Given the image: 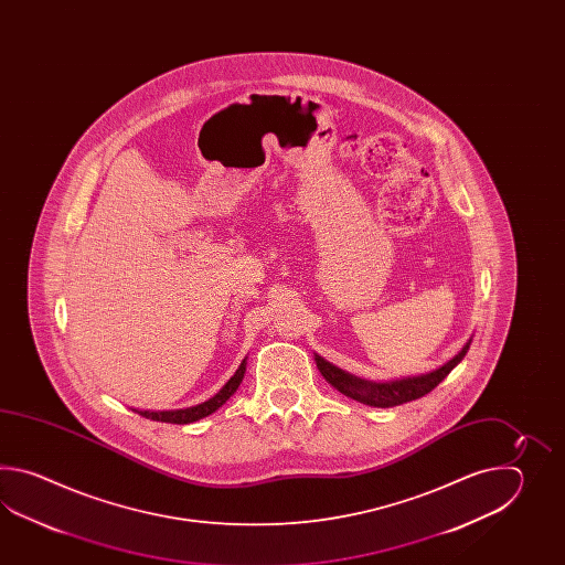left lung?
<instances>
[{
  "instance_id": "left-lung-1",
  "label": "left lung",
  "mask_w": 565,
  "mask_h": 565,
  "mask_svg": "<svg viewBox=\"0 0 565 565\" xmlns=\"http://www.w3.org/2000/svg\"><path fill=\"white\" fill-rule=\"evenodd\" d=\"M469 348L470 339L469 343L460 349V353L445 363L443 367H438V370L430 373H424V375H414V377H404V380L384 382V384L367 382V380H361V377H355L351 373L343 372V370L335 367L333 363L324 361L321 355H315V361H317V367H319V372H321L324 380L333 385L335 390H339L343 396L353 397L361 404H367L373 408H392V406H399V404H406V402L430 394L434 387L440 384L446 375L457 367L462 358L467 355Z\"/></svg>"
}]
</instances>
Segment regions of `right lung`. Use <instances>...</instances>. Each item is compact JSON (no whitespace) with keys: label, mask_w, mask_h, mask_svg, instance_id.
Returning <instances> with one entry per match:
<instances>
[{"label":"right lung","mask_w":565,"mask_h":565,"mask_svg":"<svg viewBox=\"0 0 565 565\" xmlns=\"http://www.w3.org/2000/svg\"><path fill=\"white\" fill-rule=\"evenodd\" d=\"M246 372V360L242 361L241 367L236 370V373L230 377L226 385L217 392L216 396L210 397L204 404H198L192 408L183 409H163V412H151V409H135L137 414H141L143 418L156 422H169V424H192V422L202 420L205 416L214 414L220 406L226 404V399L238 390V385L242 384V377Z\"/></svg>","instance_id":"add662e5"}]
</instances>
